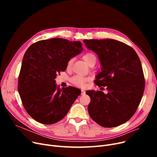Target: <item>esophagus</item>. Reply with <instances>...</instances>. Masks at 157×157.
<instances>
[{
    "instance_id": "34e87169",
    "label": "esophagus",
    "mask_w": 157,
    "mask_h": 157,
    "mask_svg": "<svg viewBox=\"0 0 157 157\" xmlns=\"http://www.w3.org/2000/svg\"><path fill=\"white\" fill-rule=\"evenodd\" d=\"M85 91L83 90H81V95H85Z\"/></svg>"
}]
</instances>
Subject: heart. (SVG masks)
Segmentation results:
<instances>
[{"label":"heart","instance_id":"obj_1","mask_svg":"<svg viewBox=\"0 0 157 157\" xmlns=\"http://www.w3.org/2000/svg\"><path fill=\"white\" fill-rule=\"evenodd\" d=\"M83 59L85 60V62L88 65H90L92 63H95L96 62V56L95 55L92 53H86L83 55ZM73 59H70L67 64V68L71 67V66L72 63ZM91 78L90 77H85L81 75H76L73 76L71 79V82L74 85L78 87H83L84 86L88 81H89Z\"/></svg>","mask_w":157,"mask_h":157}]
</instances>
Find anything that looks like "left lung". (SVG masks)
<instances>
[{
  "label": "left lung",
  "mask_w": 157,
  "mask_h": 157,
  "mask_svg": "<svg viewBox=\"0 0 157 157\" xmlns=\"http://www.w3.org/2000/svg\"><path fill=\"white\" fill-rule=\"evenodd\" d=\"M83 41L98 56L102 65L95 83L99 87L107 86L108 92H86L91 98L88 106L90 116L104 127L120 125L134 114L143 95L145 80L141 61L132 48L120 41Z\"/></svg>",
  "instance_id": "1"
}]
</instances>
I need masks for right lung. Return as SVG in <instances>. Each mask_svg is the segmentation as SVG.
I'll use <instances>...</instances> for the list:
<instances>
[{"label":"right lung","mask_w":157,"mask_h":157,"mask_svg":"<svg viewBox=\"0 0 157 157\" xmlns=\"http://www.w3.org/2000/svg\"><path fill=\"white\" fill-rule=\"evenodd\" d=\"M83 51L79 41L62 38L41 40L32 44L24 55L18 90L27 113L46 125L59 121L80 95L73 86L60 89L56 74L65 71L68 61Z\"/></svg>","instance_id":"1"}]
</instances>
